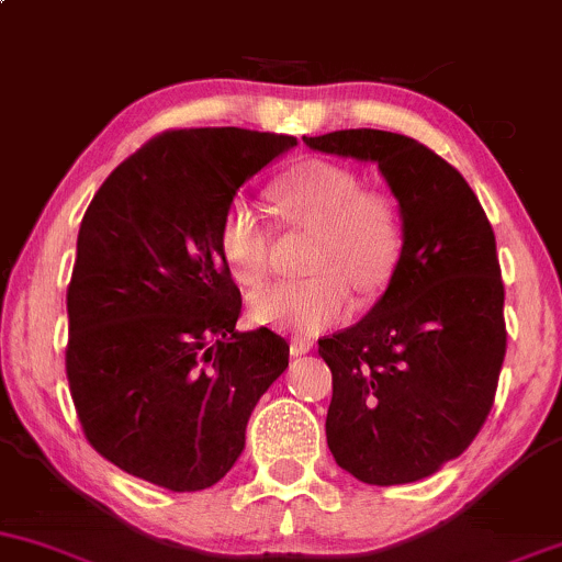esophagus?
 Returning a JSON list of instances; mask_svg holds the SVG:
<instances>
[{
  "mask_svg": "<svg viewBox=\"0 0 562 562\" xmlns=\"http://www.w3.org/2000/svg\"><path fill=\"white\" fill-rule=\"evenodd\" d=\"M312 340L308 338H293L290 340V353H293V357H303V353H308L312 351Z\"/></svg>",
  "mask_w": 562,
  "mask_h": 562,
  "instance_id": "esophagus-1",
  "label": "esophagus"
}]
</instances>
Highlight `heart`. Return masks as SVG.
Masks as SVG:
<instances>
[{"label":"heart","instance_id":"1","mask_svg":"<svg viewBox=\"0 0 562 562\" xmlns=\"http://www.w3.org/2000/svg\"><path fill=\"white\" fill-rule=\"evenodd\" d=\"M274 209L288 227L312 229L303 280H282L250 295L256 325L317 335L353 308V290L375 293L391 280L404 245L398 203L362 187V177L333 160H303L272 184ZM218 254L229 274L254 288L269 272L272 229L254 203L235 198L218 222Z\"/></svg>","mask_w":562,"mask_h":562}]
</instances>
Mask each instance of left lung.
<instances>
[{"label": "left lung", "mask_w": 562, "mask_h": 562, "mask_svg": "<svg viewBox=\"0 0 562 562\" xmlns=\"http://www.w3.org/2000/svg\"><path fill=\"white\" fill-rule=\"evenodd\" d=\"M303 142L378 164L404 222L383 299L319 338L333 372L327 447L372 486L420 481L473 443L494 406L507 351L494 229L462 173L423 142L378 128Z\"/></svg>", "instance_id": "obj_1"}]
</instances>
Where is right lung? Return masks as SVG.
Segmentation results:
<instances>
[{"instance_id": "1", "label": "right lung", "mask_w": 562, "mask_h": 562, "mask_svg": "<svg viewBox=\"0 0 562 562\" xmlns=\"http://www.w3.org/2000/svg\"><path fill=\"white\" fill-rule=\"evenodd\" d=\"M295 145L250 128H169L115 166L81 218L66 372L81 430L128 475L200 492L229 473L282 335L235 330L240 288L218 222L245 179Z\"/></svg>"}]
</instances>
